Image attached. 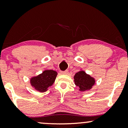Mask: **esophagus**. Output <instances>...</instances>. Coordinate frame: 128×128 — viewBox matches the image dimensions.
<instances>
[{
  "instance_id": "obj_1",
  "label": "esophagus",
  "mask_w": 128,
  "mask_h": 128,
  "mask_svg": "<svg viewBox=\"0 0 128 128\" xmlns=\"http://www.w3.org/2000/svg\"><path fill=\"white\" fill-rule=\"evenodd\" d=\"M68 72H69V71H68V70H65V71L61 72V73L63 74H68Z\"/></svg>"
}]
</instances>
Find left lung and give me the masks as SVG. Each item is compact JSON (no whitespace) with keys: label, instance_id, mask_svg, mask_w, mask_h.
<instances>
[{"label":"left lung","instance_id":"left-lung-1","mask_svg":"<svg viewBox=\"0 0 128 128\" xmlns=\"http://www.w3.org/2000/svg\"><path fill=\"white\" fill-rule=\"evenodd\" d=\"M73 78L74 84L79 87L80 92L90 90L96 83L95 78L82 70L77 72Z\"/></svg>","mask_w":128,"mask_h":128}]
</instances>
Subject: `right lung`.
Returning a JSON list of instances; mask_svg holds the SVG:
<instances>
[{
	"mask_svg": "<svg viewBox=\"0 0 128 128\" xmlns=\"http://www.w3.org/2000/svg\"><path fill=\"white\" fill-rule=\"evenodd\" d=\"M58 73L53 70H45L41 74L30 78L31 86L38 92H46L48 88L53 84Z\"/></svg>",
	"mask_w": 128,
	"mask_h": 128,
	"instance_id": "right-lung-1",
	"label": "right lung"
}]
</instances>
